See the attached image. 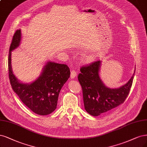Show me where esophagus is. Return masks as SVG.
<instances>
[{"label":"esophagus","mask_w":147,"mask_h":147,"mask_svg":"<svg viewBox=\"0 0 147 147\" xmlns=\"http://www.w3.org/2000/svg\"><path fill=\"white\" fill-rule=\"evenodd\" d=\"M77 72H76V70L73 69L72 70L71 73H70V77H71L72 78H74L76 76H77Z\"/></svg>","instance_id":"obj_1"}]
</instances>
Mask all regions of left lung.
Instances as JSON below:
<instances>
[{
	"mask_svg": "<svg viewBox=\"0 0 147 147\" xmlns=\"http://www.w3.org/2000/svg\"><path fill=\"white\" fill-rule=\"evenodd\" d=\"M100 67L99 60L83 65L78 76L82 88L84 108L93 116H98L122 104L129 93L134 75L123 86L110 89L106 87L100 78Z\"/></svg>",
	"mask_w": 147,
	"mask_h": 147,
	"instance_id": "8db88e82",
	"label": "left lung"
}]
</instances>
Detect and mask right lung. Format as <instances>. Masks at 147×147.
Wrapping results in <instances>:
<instances>
[{
	"mask_svg": "<svg viewBox=\"0 0 147 147\" xmlns=\"http://www.w3.org/2000/svg\"><path fill=\"white\" fill-rule=\"evenodd\" d=\"M21 38V30H18L10 44L8 61L10 84L22 102L33 113L50 114L57 108L61 89L70 77V69L66 64L48 62L36 81L30 84L20 83L12 71L11 52L19 46Z\"/></svg>",
	"mask_w": 147,
	"mask_h": 147,
	"instance_id": "right-lung-1",
	"label": "right lung"
}]
</instances>
